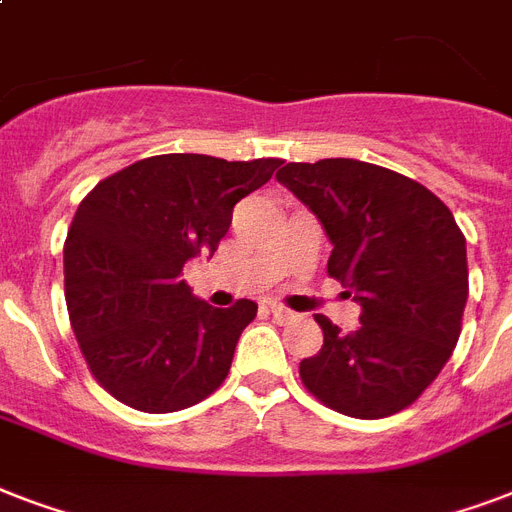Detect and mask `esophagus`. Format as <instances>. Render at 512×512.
Instances as JSON below:
<instances>
[{
    "label": "esophagus",
    "instance_id": "obj_1",
    "mask_svg": "<svg viewBox=\"0 0 512 512\" xmlns=\"http://www.w3.org/2000/svg\"><path fill=\"white\" fill-rule=\"evenodd\" d=\"M268 311H271V316L276 321H279V324H289V321L295 319V313L289 311V308H284V305H276V303H271L268 305Z\"/></svg>",
    "mask_w": 512,
    "mask_h": 512
}]
</instances>
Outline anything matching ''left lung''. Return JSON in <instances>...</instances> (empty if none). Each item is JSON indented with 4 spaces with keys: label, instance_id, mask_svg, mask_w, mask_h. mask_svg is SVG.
<instances>
[{
    "label": "left lung",
    "instance_id": "left-lung-1",
    "mask_svg": "<svg viewBox=\"0 0 512 512\" xmlns=\"http://www.w3.org/2000/svg\"><path fill=\"white\" fill-rule=\"evenodd\" d=\"M321 220L327 273L356 292L361 327L316 316L324 345L300 380L324 406L380 420L412 406L452 356L468 303L460 225L425 185L356 159L289 162L276 172Z\"/></svg>",
    "mask_w": 512,
    "mask_h": 512
}]
</instances>
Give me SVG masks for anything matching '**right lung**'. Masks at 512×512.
<instances>
[{
    "mask_svg": "<svg viewBox=\"0 0 512 512\" xmlns=\"http://www.w3.org/2000/svg\"><path fill=\"white\" fill-rule=\"evenodd\" d=\"M279 164L148 156L84 196L63 244L68 319L92 377L116 401L167 414L223 385L257 305L212 308L180 276L191 257L215 252L236 201Z\"/></svg>",
    "mask_w": 512,
    "mask_h": 512,
    "instance_id": "right-lung-1",
    "label": "right lung"
}]
</instances>
